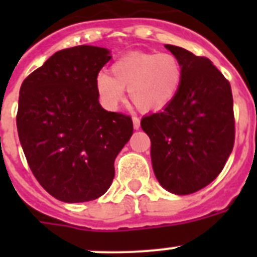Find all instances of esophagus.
<instances>
[{
  "label": "esophagus",
  "mask_w": 257,
  "mask_h": 257,
  "mask_svg": "<svg viewBox=\"0 0 257 257\" xmlns=\"http://www.w3.org/2000/svg\"><path fill=\"white\" fill-rule=\"evenodd\" d=\"M133 122H134V128H135V130H139V128H140V118L136 117V115H134Z\"/></svg>",
  "instance_id": "esophagus-1"
}]
</instances>
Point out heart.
Wrapping results in <instances>:
<instances>
[{"label":"heart","mask_w":257,"mask_h":257,"mask_svg":"<svg viewBox=\"0 0 257 257\" xmlns=\"http://www.w3.org/2000/svg\"><path fill=\"white\" fill-rule=\"evenodd\" d=\"M106 72L97 73L95 90L101 105L114 110L124 100V90L136 108L144 112L169 105L180 90L183 65L170 52H130L115 60Z\"/></svg>","instance_id":"b5f03b06"}]
</instances>
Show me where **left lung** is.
<instances>
[{
    "mask_svg": "<svg viewBox=\"0 0 257 257\" xmlns=\"http://www.w3.org/2000/svg\"><path fill=\"white\" fill-rule=\"evenodd\" d=\"M183 65L174 100L142 118L151 138L152 166L166 190L185 196L207 187L224 169L234 145L230 83L211 63L183 47L165 45Z\"/></svg>",
    "mask_w": 257,
    "mask_h": 257,
    "instance_id": "obj_1",
    "label": "left lung"
}]
</instances>
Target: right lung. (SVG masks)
Returning a JSON list of instances; mask_svg holds the SVG:
<instances>
[{
	"instance_id": "right-lung-1",
	"label": "right lung",
	"mask_w": 257,
	"mask_h": 257,
	"mask_svg": "<svg viewBox=\"0 0 257 257\" xmlns=\"http://www.w3.org/2000/svg\"><path fill=\"white\" fill-rule=\"evenodd\" d=\"M109 50L55 52L22 83L17 127L32 172L47 193L68 203L99 198L114 178V160L133 135L130 115L99 103L95 78Z\"/></svg>"
}]
</instances>
